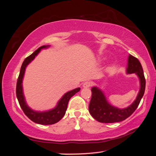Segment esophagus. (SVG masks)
<instances>
[{"mask_svg":"<svg viewBox=\"0 0 156 156\" xmlns=\"http://www.w3.org/2000/svg\"><path fill=\"white\" fill-rule=\"evenodd\" d=\"M91 85V82H89V81H86V82H84V83H83V87L84 88H87V87H90Z\"/></svg>","mask_w":156,"mask_h":156,"instance_id":"esophagus-1","label":"esophagus"}]
</instances>
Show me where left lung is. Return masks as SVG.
<instances>
[{
    "label": "left lung",
    "mask_w": 156,
    "mask_h": 156,
    "mask_svg": "<svg viewBox=\"0 0 156 156\" xmlns=\"http://www.w3.org/2000/svg\"><path fill=\"white\" fill-rule=\"evenodd\" d=\"M126 72L127 74L136 73L140 80V90L136 100L133 103L126 108H118L113 106L107 101L104 92L97 87L91 88V98L89 106V111L94 119L100 122L113 123L125 120L133 113L140 104L144 94L145 81L143 69L138 58L131 54L129 55L127 67Z\"/></svg>",
    "instance_id": "8db88e82"
}]
</instances>
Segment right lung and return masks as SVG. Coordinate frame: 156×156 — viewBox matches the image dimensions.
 Here are the masks:
<instances>
[{
    "label": "right lung",
    "instance_id": "add662e5",
    "mask_svg": "<svg viewBox=\"0 0 156 156\" xmlns=\"http://www.w3.org/2000/svg\"><path fill=\"white\" fill-rule=\"evenodd\" d=\"M49 47L50 45H43L39 47L32 54H31L30 56H28L25 59L22 66H21L19 76H18L17 80L16 91V97L18 102H19L21 109H23L25 114L33 122L43 125H53V124L56 123L61 120L65 114L69 100L73 96H74L77 92L80 90V88L78 87L65 93L61 98L58 100L56 106L51 109L40 112V111L33 110L28 106L27 102L25 100L23 88V78H24L26 67L35 58L36 56H37V55L40 53L41 49H47Z\"/></svg>",
    "mask_w": 156,
    "mask_h": 156
}]
</instances>
